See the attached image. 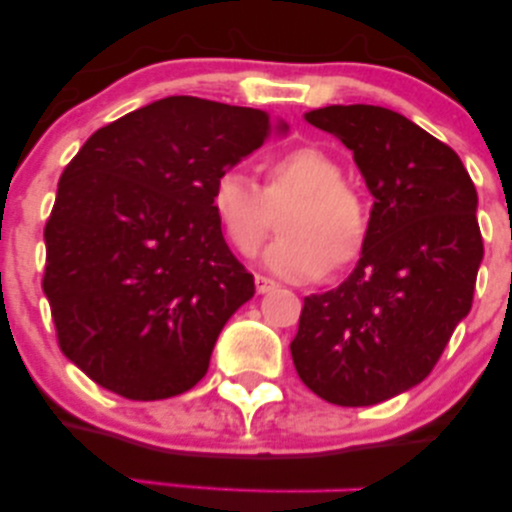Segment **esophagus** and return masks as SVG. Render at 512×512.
Masks as SVG:
<instances>
[{
    "label": "esophagus",
    "mask_w": 512,
    "mask_h": 512,
    "mask_svg": "<svg viewBox=\"0 0 512 512\" xmlns=\"http://www.w3.org/2000/svg\"><path fill=\"white\" fill-rule=\"evenodd\" d=\"M255 286H257V293H267V291L276 289V281L269 279V276L255 274Z\"/></svg>",
    "instance_id": "esophagus-1"
}]
</instances>
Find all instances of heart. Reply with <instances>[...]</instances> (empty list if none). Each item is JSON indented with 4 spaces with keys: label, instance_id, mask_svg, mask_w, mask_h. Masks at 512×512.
Wrapping results in <instances>:
<instances>
[{
    "label": "heart",
    "instance_id": "b5f03b06",
    "mask_svg": "<svg viewBox=\"0 0 512 512\" xmlns=\"http://www.w3.org/2000/svg\"><path fill=\"white\" fill-rule=\"evenodd\" d=\"M344 166L320 146H296L264 163V185L243 170L226 168L211 185V209L238 255H255L281 216V236L264 264L286 279H317L361 260L370 238V207L344 180Z\"/></svg>",
    "mask_w": 512,
    "mask_h": 512
}]
</instances>
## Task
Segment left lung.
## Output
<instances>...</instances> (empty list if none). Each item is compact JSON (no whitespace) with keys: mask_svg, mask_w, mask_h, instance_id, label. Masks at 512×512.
<instances>
[{"mask_svg":"<svg viewBox=\"0 0 512 512\" xmlns=\"http://www.w3.org/2000/svg\"><path fill=\"white\" fill-rule=\"evenodd\" d=\"M303 117L354 151L375 202L349 279L303 301L293 366L317 397L370 407L419 385L472 310L477 190L448 144L395 110L330 105Z\"/></svg>","mask_w":512,"mask_h":512,"instance_id":"8db88e82","label":"left lung"}]
</instances>
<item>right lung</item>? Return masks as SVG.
<instances>
[{
	"instance_id": "1",
	"label": "right lung",
	"mask_w": 512,
	"mask_h": 512,
	"mask_svg": "<svg viewBox=\"0 0 512 512\" xmlns=\"http://www.w3.org/2000/svg\"><path fill=\"white\" fill-rule=\"evenodd\" d=\"M269 132L262 110L170 96L93 132L64 168L43 291L62 354L93 383L151 402L204 378L223 325L255 293L211 185Z\"/></svg>"
}]
</instances>
